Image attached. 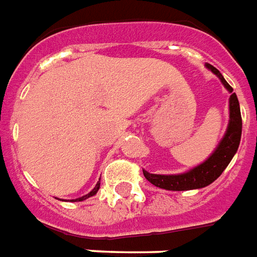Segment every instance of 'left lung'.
<instances>
[{
    "label": "left lung",
    "mask_w": 257,
    "mask_h": 257,
    "mask_svg": "<svg viewBox=\"0 0 257 257\" xmlns=\"http://www.w3.org/2000/svg\"><path fill=\"white\" fill-rule=\"evenodd\" d=\"M206 66L214 75L219 77L222 84L225 85L226 90L231 94L229 98V125L226 129L225 136L220 140L215 151L211 154L204 162L191 169L189 172L165 176V174H153V173L143 170L144 177L155 187L167 189V191H191V189H200V188L207 187L223 173L238 150L241 131H242V119H241L240 103L237 99V95L233 92V88L223 79L219 70L210 64H206Z\"/></svg>",
    "instance_id": "1"
}]
</instances>
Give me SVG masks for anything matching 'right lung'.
Instances as JSON below:
<instances>
[{
  "label": "right lung",
  "instance_id": "obj_1",
  "mask_svg": "<svg viewBox=\"0 0 257 257\" xmlns=\"http://www.w3.org/2000/svg\"><path fill=\"white\" fill-rule=\"evenodd\" d=\"M99 187H100V182L98 181V182H96V185H95V188L90 192V193H87V195H84V196L79 197V199H76V200H73V201H83V200H85V199H88V197L94 196L95 193L98 192V189H99Z\"/></svg>",
  "mask_w": 257,
  "mask_h": 257
}]
</instances>
